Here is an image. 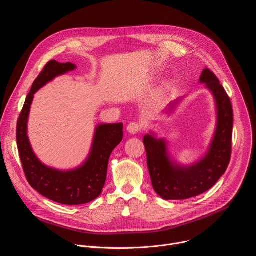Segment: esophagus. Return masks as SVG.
<instances>
[{"label": "esophagus", "instance_id": "esophagus-1", "mask_svg": "<svg viewBox=\"0 0 256 256\" xmlns=\"http://www.w3.org/2000/svg\"><path fill=\"white\" fill-rule=\"evenodd\" d=\"M142 124H138V122H132L130 124H128V128H126V130H128V132H130V134H138V132H140L142 130Z\"/></svg>", "mask_w": 256, "mask_h": 256}]
</instances>
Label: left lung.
<instances>
[{
    "label": "left lung",
    "instance_id": "8db88e82",
    "mask_svg": "<svg viewBox=\"0 0 256 256\" xmlns=\"http://www.w3.org/2000/svg\"><path fill=\"white\" fill-rule=\"evenodd\" d=\"M200 81L212 91L218 108L216 134L206 156L190 167L176 166L168 159L164 140H156L150 134L144 138L152 186L164 200H186L206 192L226 172L230 163L233 132L231 100L210 70H202ZM177 101L179 99L170 103L169 112Z\"/></svg>",
    "mask_w": 256,
    "mask_h": 256
}]
</instances>
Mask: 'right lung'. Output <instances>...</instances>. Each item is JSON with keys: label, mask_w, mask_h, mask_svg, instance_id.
Returning a JSON list of instances; mask_svg holds the SVG:
<instances>
[{"label": "right lung", "mask_w": 256, "mask_h": 256, "mask_svg": "<svg viewBox=\"0 0 256 256\" xmlns=\"http://www.w3.org/2000/svg\"><path fill=\"white\" fill-rule=\"evenodd\" d=\"M75 68L72 62L60 64L54 60L44 66L26 97L16 128L20 160L31 188L50 200L68 206L84 204L100 196L105 184L109 157L124 138L122 122L98 126L89 158L83 166L72 171L46 167L36 158L27 136V120L33 96L48 82Z\"/></svg>", "instance_id": "add662e5"}]
</instances>
